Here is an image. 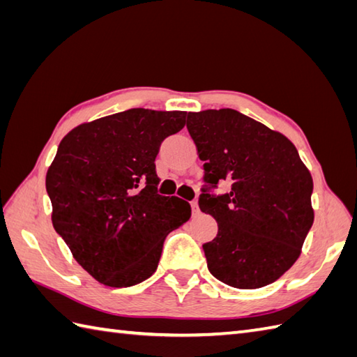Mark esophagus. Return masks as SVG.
<instances>
[{"label": "esophagus", "mask_w": 357, "mask_h": 357, "mask_svg": "<svg viewBox=\"0 0 357 357\" xmlns=\"http://www.w3.org/2000/svg\"><path fill=\"white\" fill-rule=\"evenodd\" d=\"M190 206H192V213H193V216L199 215V207H198V202H196V201H192V202H190Z\"/></svg>", "instance_id": "1"}]
</instances>
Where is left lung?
Returning a JSON list of instances; mask_svg holds the SVG:
<instances>
[{
    "label": "left lung",
    "instance_id": "obj_1",
    "mask_svg": "<svg viewBox=\"0 0 357 357\" xmlns=\"http://www.w3.org/2000/svg\"><path fill=\"white\" fill-rule=\"evenodd\" d=\"M187 130L204 161L199 208L218 234L202 245L211 275L234 288L275 282L312 229L313 179L284 135L233 109L188 112ZM219 180L231 192L216 195Z\"/></svg>",
    "mask_w": 357,
    "mask_h": 357
}]
</instances>
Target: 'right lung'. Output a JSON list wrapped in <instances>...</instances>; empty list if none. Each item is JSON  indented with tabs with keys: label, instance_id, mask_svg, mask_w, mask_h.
Returning <instances> with one entry per match:
<instances>
[{
	"label": "right lung",
	"instance_id": "right-lung-1",
	"mask_svg": "<svg viewBox=\"0 0 357 357\" xmlns=\"http://www.w3.org/2000/svg\"><path fill=\"white\" fill-rule=\"evenodd\" d=\"M185 112L128 109L81 124L59 142L45 176L52 222L98 282L132 287L153 275L190 204L158 193L155 159Z\"/></svg>",
	"mask_w": 357,
	"mask_h": 357
}]
</instances>
